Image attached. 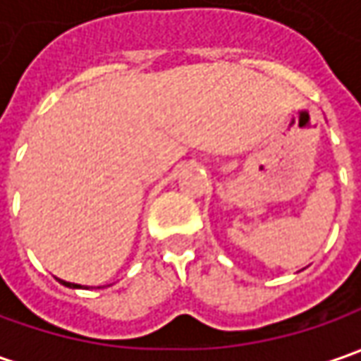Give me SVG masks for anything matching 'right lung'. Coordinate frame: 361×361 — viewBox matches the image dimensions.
Wrapping results in <instances>:
<instances>
[{
    "label": "right lung",
    "mask_w": 361,
    "mask_h": 361,
    "mask_svg": "<svg viewBox=\"0 0 361 361\" xmlns=\"http://www.w3.org/2000/svg\"><path fill=\"white\" fill-rule=\"evenodd\" d=\"M60 283L66 285V287H72V289H88V285H78V283H70V281H63V279H60Z\"/></svg>",
    "instance_id": "add662e5"
}]
</instances>
